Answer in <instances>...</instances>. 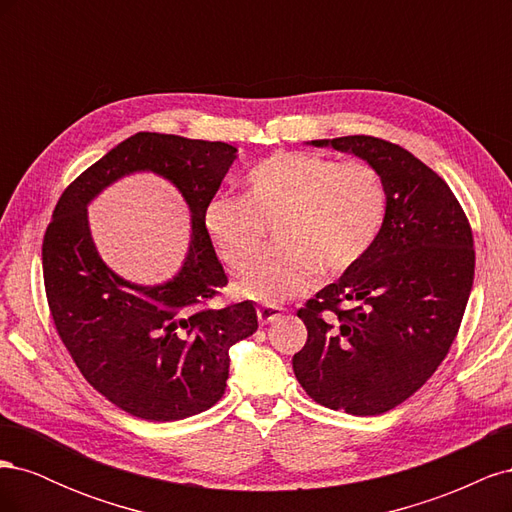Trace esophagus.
Wrapping results in <instances>:
<instances>
[{
  "label": "esophagus",
  "instance_id": "obj_1",
  "mask_svg": "<svg viewBox=\"0 0 512 512\" xmlns=\"http://www.w3.org/2000/svg\"><path fill=\"white\" fill-rule=\"evenodd\" d=\"M282 314H284V309L280 305H260L258 307V320L262 324H269V322L280 320Z\"/></svg>",
  "mask_w": 512,
  "mask_h": 512
}]
</instances>
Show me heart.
Wrapping results in <instances>:
<instances>
[{"instance_id": "1", "label": "heart", "mask_w": 512, "mask_h": 512, "mask_svg": "<svg viewBox=\"0 0 512 512\" xmlns=\"http://www.w3.org/2000/svg\"><path fill=\"white\" fill-rule=\"evenodd\" d=\"M247 192L215 196L205 209L209 237L230 269H243L275 224V247L239 280L241 294L282 303L327 275L354 267L376 243L389 194L382 175L363 160L337 162L280 151L245 177Z\"/></svg>"}]
</instances>
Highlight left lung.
I'll list each match as a JSON object with an SVG mask.
<instances>
[{
    "label": "left lung",
    "instance_id": "left-lung-1",
    "mask_svg": "<svg viewBox=\"0 0 512 512\" xmlns=\"http://www.w3.org/2000/svg\"><path fill=\"white\" fill-rule=\"evenodd\" d=\"M312 145L367 160L389 207L371 250L297 312L307 342L292 369L320 406L384 414L421 389L455 342L474 282L472 228L446 181L408 149L365 134Z\"/></svg>",
    "mask_w": 512,
    "mask_h": 512
}]
</instances>
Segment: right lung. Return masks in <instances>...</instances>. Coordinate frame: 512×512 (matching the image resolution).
<instances>
[{
	"label": "right lung",
	"mask_w": 512,
	"mask_h": 512,
	"mask_svg": "<svg viewBox=\"0 0 512 512\" xmlns=\"http://www.w3.org/2000/svg\"><path fill=\"white\" fill-rule=\"evenodd\" d=\"M237 149L220 141L138 132L76 177L57 200L42 241L55 329L85 380L145 421H179L224 395L228 350L258 329L252 301L211 307L228 284L205 226ZM136 169L173 180L193 211L191 252L162 287H136L108 270L88 235L86 203Z\"/></svg>",
	"instance_id": "right-lung-1"
}]
</instances>
